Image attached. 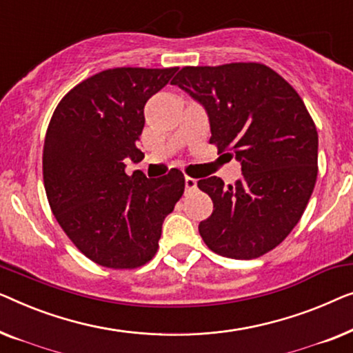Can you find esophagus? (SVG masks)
I'll return each instance as SVG.
<instances>
[{
  "mask_svg": "<svg viewBox=\"0 0 353 353\" xmlns=\"http://www.w3.org/2000/svg\"><path fill=\"white\" fill-rule=\"evenodd\" d=\"M196 188V181L193 177H185V190L190 192V190H195Z\"/></svg>",
  "mask_w": 353,
  "mask_h": 353,
  "instance_id": "esophagus-1",
  "label": "esophagus"
}]
</instances>
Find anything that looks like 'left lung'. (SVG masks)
<instances>
[{
  "label": "left lung",
  "mask_w": 353,
  "mask_h": 353,
  "mask_svg": "<svg viewBox=\"0 0 353 353\" xmlns=\"http://www.w3.org/2000/svg\"><path fill=\"white\" fill-rule=\"evenodd\" d=\"M205 108L211 143L235 157L241 177L198 181L214 203L198 225L211 251L254 259L299 222L316 182L319 134L292 86L262 63L183 67L172 79Z\"/></svg>",
  "instance_id": "left-lung-1"
}]
</instances>
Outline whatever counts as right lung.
<instances>
[{
    "instance_id": "1",
    "label": "right lung",
    "mask_w": 353,
    "mask_h": 353,
    "mask_svg": "<svg viewBox=\"0 0 353 353\" xmlns=\"http://www.w3.org/2000/svg\"><path fill=\"white\" fill-rule=\"evenodd\" d=\"M177 68L121 67L84 79L59 102L43 150L49 206L79 251L108 269H134L155 256L161 225L182 196L179 170L128 176L142 161L136 142L143 107Z\"/></svg>"
}]
</instances>
